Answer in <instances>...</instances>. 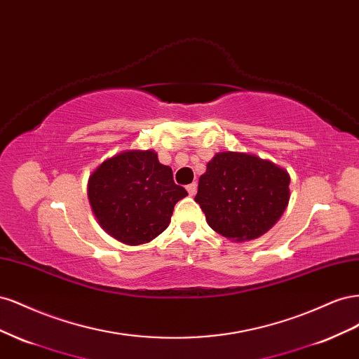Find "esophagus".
<instances>
[{
  "label": "esophagus",
  "mask_w": 359,
  "mask_h": 359,
  "mask_svg": "<svg viewBox=\"0 0 359 359\" xmlns=\"http://www.w3.org/2000/svg\"><path fill=\"white\" fill-rule=\"evenodd\" d=\"M186 189H187L190 196H194V194H196V191H198V184L196 182H191V184H189Z\"/></svg>",
  "instance_id": "esophagus-1"
}]
</instances>
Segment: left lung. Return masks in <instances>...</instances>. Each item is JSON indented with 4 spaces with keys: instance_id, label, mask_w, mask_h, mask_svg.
I'll return each mask as SVG.
<instances>
[{
    "instance_id": "1",
    "label": "left lung",
    "mask_w": 359,
    "mask_h": 359,
    "mask_svg": "<svg viewBox=\"0 0 359 359\" xmlns=\"http://www.w3.org/2000/svg\"><path fill=\"white\" fill-rule=\"evenodd\" d=\"M289 173L245 153H219L206 165L194 196L211 229L236 243L266 233L289 203Z\"/></svg>"
}]
</instances>
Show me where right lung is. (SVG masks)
I'll use <instances>...</instances> for the list:
<instances>
[{"label": "right lung", "mask_w": 359, "mask_h": 359, "mask_svg": "<svg viewBox=\"0 0 359 359\" xmlns=\"http://www.w3.org/2000/svg\"><path fill=\"white\" fill-rule=\"evenodd\" d=\"M187 196L154 151H124L90 177L88 199L103 229L127 245L149 243L170 223L173 206Z\"/></svg>", "instance_id": "right-lung-1"}]
</instances>
